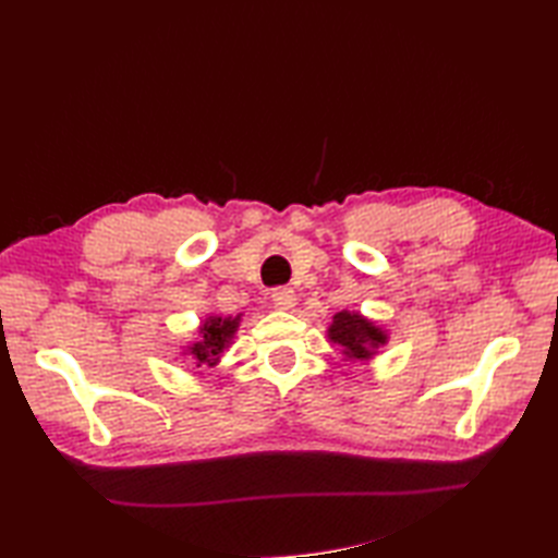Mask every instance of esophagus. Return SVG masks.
<instances>
[{"label": "esophagus", "mask_w": 558, "mask_h": 558, "mask_svg": "<svg viewBox=\"0 0 558 558\" xmlns=\"http://www.w3.org/2000/svg\"><path fill=\"white\" fill-rule=\"evenodd\" d=\"M270 298H272V304H276L282 312H290V310H294V304H298V294H294L292 288H276Z\"/></svg>", "instance_id": "34e87169"}]
</instances>
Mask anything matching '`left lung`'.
Wrapping results in <instances>:
<instances>
[{
  "label": "left lung",
  "instance_id": "1",
  "mask_svg": "<svg viewBox=\"0 0 558 558\" xmlns=\"http://www.w3.org/2000/svg\"><path fill=\"white\" fill-rule=\"evenodd\" d=\"M326 338L348 362H372L388 345V330L360 312L342 310L330 322Z\"/></svg>",
  "mask_w": 558,
  "mask_h": 558
}]
</instances>
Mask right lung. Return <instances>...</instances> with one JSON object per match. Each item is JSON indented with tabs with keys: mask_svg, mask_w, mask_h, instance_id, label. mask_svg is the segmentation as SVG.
Segmentation results:
<instances>
[{
	"mask_svg": "<svg viewBox=\"0 0 558 558\" xmlns=\"http://www.w3.org/2000/svg\"><path fill=\"white\" fill-rule=\"evenodd\" d=\"M244 314L234 316H220V314H206L201 318L198 328L194 330L196 338L186 342L182 348L184 357L192 360L196 366H216L225 350H230L234 342L236 330L242 326Z\"/></svg>",
	"mask_w": 558,
	"mask_h": 558,
	"instance_id": "right-lung-1",
	"label": "right lung"
}]
</instances>
